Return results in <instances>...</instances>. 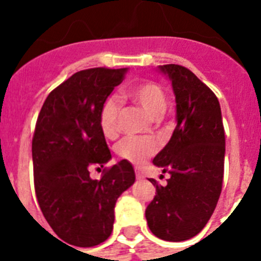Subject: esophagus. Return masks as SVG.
<instances>
[{
    "label": "esophagus",
    "instance_id": "1",
    "mask_svg": "<svg viewBox=\"0 0 261 261\" xmlns=\"http://www.w3.org/2000/svg\"><path fill=\"white\" fill-rule=\"evenodd\" d=\"M135 176H137V178H138V180L143 178V173L139 171V169H135Z\"/></svg>",
    "mask_w": 261,
    "mask_h": 261
}]
</instances>
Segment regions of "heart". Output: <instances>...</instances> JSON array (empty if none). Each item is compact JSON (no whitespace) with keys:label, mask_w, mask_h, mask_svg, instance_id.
I'll return each instance as SVG.
<instances>
[{"label":"heart","mask_w":261,"mask_h":261,"mask_svg":"<svg viewBox=\"0 0 261 261\" xmlns=\"http://www.w3.org/2000/svg\"><path fill=\"white\" fill-rule=\"evenodd\" d=\"M127 97L137 102L150 118H159L167 107L164 90L154 83H142L127 90ZM119 101L108 97L102 102L98 112V124L107 138H114L118 134ZM157 142L146 137H126L115 146L116 154L131 164H142L157 151Z\"/></svg>","instance_id":"obj_1"}]
</instances>
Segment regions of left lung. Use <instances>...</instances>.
Returning <instances> with one entry per match:
<instances>
[{"mask_svg": "<svg viewBox=\"0 0 261 261\" xmlns=\"http://www.w3.org/2000/svg\"><path fill=\"white\" fill-rule=\"evenodd\" d=\"M159 70L172 83L177 126L153 160L169 178L167 186L150 178L155 196L145 215L153 234L177 243L198 234L218 203L225 130L218 98L192 71L180 65H163Z\"/></svg>", "mask_w": 261, "mask_h": 261, "instance_id": "left-lung-1", "label": "left lung"}]
</instances>
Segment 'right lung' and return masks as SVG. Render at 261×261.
I'll return each instance as SVG.
<instances>
[{"label":"right lung","instance_id":"right-lung-1","mask_svg":"<svg viewBox=\"0 0 261 261\" xmlns=\"http://www.w3.org/2000/svg\"><path fill=\"white\" fill-rule=\"evenodd\" d=\"M127 71H77L47 96L39 112L32 139L35 192L55 234L74 247H94L110 237L116 200L135 181L126 160L106 168L100 180L89 174L112 159L98 112Z\"/></svg>","mask_w":261,"mask_h":261}]
</instances>
